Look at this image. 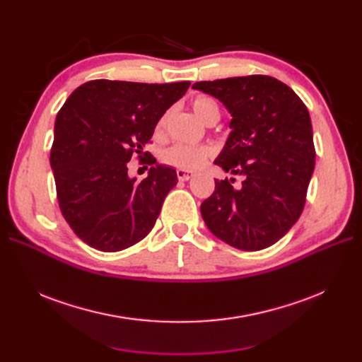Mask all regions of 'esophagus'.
Segmentation results:
<instances>
[{
    "mask_svg": "<svg viewBox=\"0 0 362 362\" xmlns=\"http://www.w3.org/2000/svg\"><path fill=\"white\" fill-rule=\"evenodd\" d=\"M177 177L180 181H189L190 178L194 177L193 172H187V170H177Z\"/></svg>",
    "mask_w": 362,
    "mask_h": 362,
    "instance_id": "34e87169",
    "label": "esophagus"
}]
</instances>
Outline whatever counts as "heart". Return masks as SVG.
<instances>
[{
  "mask_svg": "<svg viewBox=\"0 0 362 362\" xmlns=\"http://www.w3.org/2000/svg\"><path fill=\"white\" fill-rule=\"evenodd\" d=\"M192 108L194 115L198 116L202 122L210 124L217 122L221 117V108L218 104L208 96H198L192 101ZM170 112L163 113L156 125V134H163L164 128L168 125ZM213 151L211 148L204 145H173L168 149H164L160 156V160L166 164V166L175 168L178 170H196L199 169L202 164L211 157Z\"/></svg>",
  "mask_w": 362,
  "mask_h": 362,
  "instance_id": "b5f03b06",
  "label": "heart"
}]
</instances>
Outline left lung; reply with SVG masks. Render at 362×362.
<instances>
[{
  "label": "left lung",
  "instance_id": "1",
  "mask_svg": "<svg viewBox=\"0 0 362 362\" xmlns=\"http://www.w3.org/2000/svg\"><path fill=\"white\" fill-rule=\"evenodd\" d=\"M231 113V134L214 164L242 175L214 180L201 204L208 229L242 250L275 245L298 222L314 172L315 148L308 108L293 89L269 75L198 81Z\"/></svg>",
  "mask_w": 362,
  "mask_h": 362
}]
</instances>
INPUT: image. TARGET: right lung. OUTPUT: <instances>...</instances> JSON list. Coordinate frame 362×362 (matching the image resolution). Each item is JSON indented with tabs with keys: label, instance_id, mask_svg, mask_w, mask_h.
<instances>
[{
	"label": "right lung",
	"instance_id": "1",
	"mask_svg": "<svg viewBox=\"0 0 362 362\" xmlns=\"http://www.w3.org/2000/svg\"><path fill=\"white\" fill-rule=\"evenodd\" d=\"M189 86L92 80L60 108L49 161L60 211L86 245L124 250L154 228L178 178L175 169L144 154V146ZM134 155L150 158V173L141 182L127 177L126 163Z\"/></svg>",
	"mask_w": 362,
	"mask_h": 362
}]
</instances>
